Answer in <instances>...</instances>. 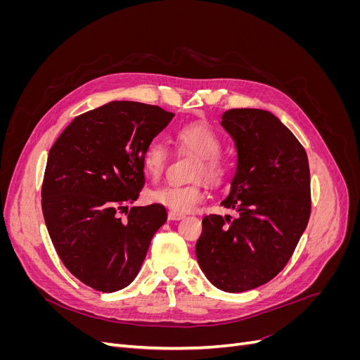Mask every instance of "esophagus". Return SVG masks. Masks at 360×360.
<instances>
[{"label":"esophagus","mask_w":360,"mask_h":360,"mask_svg":"<svg viewBox=\"0 0 360 360\" xmlns=\"http://www.w3.org/2000/svg\"><path fill=\"white\" fill-rule=\"evenodd\" d=\"M184 217V214L183 213H177V212H168V219L169 221H180V219H183Z\"/></svg>","instance_id":"1"}]
</instances>
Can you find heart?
Returning a JSON list of instances; mask_svg holds the SVG:
<instances>
[{
	"instance_id": "obj_1",
	"label": "heart",
	"mask_w": 360,
	"mask_h": 360,
	"mask_svg": "<svg viewBox=\"0 0 360 360\" xmlns=\"http://www.w3.org/2000/svg\"><path fill=\"white\" fill-rule=\"evenodd\" d=\"M176 141L180 148L191 151L198 158L192 176L204 177L212 183H221L228 174V163L219 155L222 150V138L216 130L205 123H189L181 126L176 132ZM168 160L167 147L159 141H151L143 151V167L151 177H159L165 169ZM150 200L167 209L184 213L191 212L205 197V189L201 181L191 184L165 183L150 191Z\"/></svg>"
}]
</instances>
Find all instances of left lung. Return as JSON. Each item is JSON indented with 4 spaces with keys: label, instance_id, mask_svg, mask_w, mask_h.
Instances as JSON below:
<instances>
[{
    "label": "left lung",
    "instance_id": "obj_1",
    "mask_svg": "<svg viewBox=\"0 0 360 360\" xmlns=\"http://www.w3.org/2000/svg\"><path fill=\"white\" fill-rule=\"evenodd\" d=\"M221 124L237 148L221 205L238 216H204L195 254L216 288L242 292L274 279L296 249L311 214L309 165L297 138L269 111L230 110Z\"/></svg>",
    "mask_w": 360,
    "mask_h": 360
}]
</instances>
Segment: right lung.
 Masks as SVG:
<instances>
[{
	"instance_id": "obj_1",
	"label": "right lung",
	"mask_w": 360,
	"mask_h": 360,
	"mask_svg": "<svg viewBox=\"0 0 360 360\" xmlns=\"http://www.w3.org/2000/svg\"><path fill=\"white\" fill-rule=\"evenodd\" d=\"M172 117L156 105L115 101L75 117L51 147L43 217L63 264L82 284L112 292L136 278L167 210L126 204L144 188L143 151Z\"/></svg>"
}]
</instances>
